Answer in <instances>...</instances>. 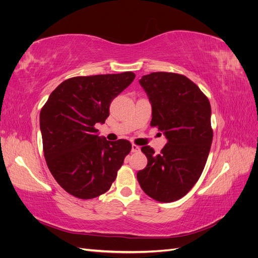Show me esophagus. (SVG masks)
Listing matches in <instances>:
<instances>
[{"mask_svg":"<svg viewBox=\"0 0 258 258\" xmlns=\"http://www.w3.org/2000/svg\"><path fill=\"white\" fill-rule=\"evenodd\" d=\"M140 151H141V148H140V146H138L136 144L132 145V147H131V152L132 153H139Z\"/></svg>","mask_w":258,"mask_h":258,"instance_id":"obj_1","label":"esophagus"}]
</instances>
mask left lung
<instances>
[{
  "mask_svg": "<svg viewBox=\"0 0 258 258\" xmlns=\"http://www.w3.org/2000/svg\"><path fill=\"white\" fill-rule=\"evenodd\" d=\"M140 84L152 103L151 126L163 132L167 144L158 155L150 146L141 148L147 166L137 177L147 196L172 202L192 188L205 169L213 139L211 105L198 86L182 74L153 72Z\"/></svg>",
  "mask_w": 258,
  "mask_h": 258,
  "instance_id": "left-lung-1",
  "label": "left lung"
}]
</instances>
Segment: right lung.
Masks as SVG:
<instances>
[{
  "label": "right lung",
  "mask_w": 258,
  "mask_h": 258,
  "mask_svg": "<svg viewBox=\"0 0 258 258\" xmlns=\"http://www.w3.org/2000/svg\"><path fill=\"white\" fill-rule=\"evenodd\" d=\"M136 74L76 76L62 82L42 107L40 126L46 163L57 183L80 199L106 192L131 151L127 140L100 138L110 105L134 82Z\"/></svg>",
  "instance_id": "1"
}]
</instances>
